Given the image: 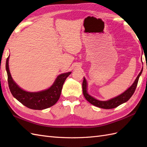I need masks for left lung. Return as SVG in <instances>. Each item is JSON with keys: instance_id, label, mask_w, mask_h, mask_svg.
<instances>
[{"instance_id": "obj_1", "label": "left lung", "mask_w": 147, "mask_h": 147, "mask_svg": "<svg viewBox=\"0 0 147 147\" xmlns=\"http://www.w3.org/2000/svg\"><path fill=\"white\" fill-rule=\"evenodd\" d=\"M142 70L143 69H142L141 72L139 73V75H138L137 77L135 80L134 83L132 84V86L130 88H129L126 91H124L121 94H120L116 97H114V98L111 99L107 101H101L97 100L88 94L87 92V82L86 81V79L84 78L82 84L83 95L86 98V99L90 102V103H91L93 105L97 107L104 109H114L119 106V105L127 102L131 98L133 94H134L137 85L138 81H139V78L142 72Z\"/></svg>"}]
</instances>
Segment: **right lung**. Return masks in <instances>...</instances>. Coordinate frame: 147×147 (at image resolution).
<instances>
[{
  "label": "right lung",
  "mask_w": 147,
  "mask_h": 147,
  "mask_svg": "<svg viewBox=\"0 0 147 147\" xmlns=\"http://www.w3.org/2000/svg\"><path fill=\"white\" fill-rule=\"evenodd\" d=\"M9 56L6 61V70L8 76V83L13 96L28 108L34 110H43L55 105L59 100L63 84L71 74L70 72L59 75L53 85L46 90L30 92H27L17 85L13 81L8 67Z\"/></svg>",
  "instance_id": "add662e5"
}]
</instances>
